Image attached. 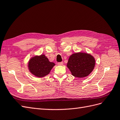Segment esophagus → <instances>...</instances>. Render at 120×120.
Listing matches in <instances>:
<instances>
[{"label": "esophagus", "mask_w": 120, "mask_h": 120, "mask_svg": "<svg viewBox=\"0 0 120 120\" xmlns=\"http://www.w3.org/2000/svg\"><path fill=\"white\" fill-rule=\"evenodd\" d=\"M58 65H59V66H62L63 64V62H60V63H58Z\"/></svg>", "instance_id": "1"}]
</instances>
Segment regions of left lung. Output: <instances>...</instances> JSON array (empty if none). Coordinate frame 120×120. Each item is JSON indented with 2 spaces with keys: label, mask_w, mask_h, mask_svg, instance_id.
I'll list each match as a JSON object with an SVG mask.
<instances>
[{
  "label": "left lung",
  "mask_w": 120,
  "mask_h": 120,
  "mask_svg": "<svg viewBox=\"0 0 120 120\" xmlns=\"http://www.w3.org/2000/svg\"><path fill=\"white\" fill-rule=\"evenodd\" d=\"M95 66V60L90 54L82 52L75 53L69 57L67 67L71 75L82 78L89 75Z\"/></svg>",
  "instance_id": "obj_1"
}]
</instances>
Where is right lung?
<instances>
[{
	"mask_svg": "<svg viewBox=\"0 0 120 120\" xmlns=\"http://www.w3.org/2000/svg\"><path fill=\"white\" fill-rule=\"evenodd\" d=\"M54 66V63L50 62L44 54L31 57L28 64L29 71L38 78H42L48 75Z\"/></svg>",
	"mask_w": 120,
	"mask_h": 120,
	"instance_id": "obj_1",
	"label": "right lung"
}]
</instances>
